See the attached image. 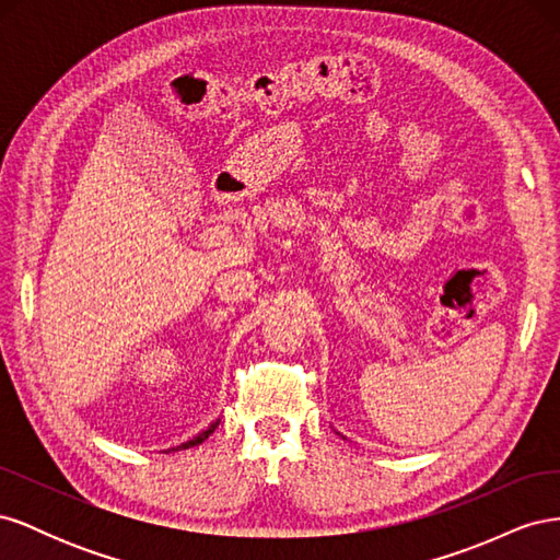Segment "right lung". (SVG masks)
Instances as JSON below:
<instances>
[{"mask_svg": "<svg viewBox=\"0 0 560 560\" xmlns=\"http://www.w3.org/2000/svg\"><path fill=\"white\" fill-rule=\"evenodd\" d=\"M217 425H219V420H214L208 430L198 432L194 439H189V442H184L182 446H177V448H171V451H182V448H191V446H198V444H202V442H206V439H208V436H210V434L217 430Z\"/></svg>", "mask_w": 560, "mask_h": 560, "instance_id": "1", "label": "right lung"}]
</instances>
